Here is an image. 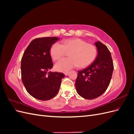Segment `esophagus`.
Returning <instances> with one entry per match:
<instances>
[{
    "label": "esophagus",
    "instance_id": "obj_1",
    "mask_svg": "<svg viewBox=\"0 0 134 134\" xmlns=\"http://www.w3.org/2000/svg\"><path fill=\"white\" fill-rule=\"evenodd\" d=\"M68 74H69V72H64V74L66 76V75H68Z\"/></svg>",
    "mask_w": 134,
    "mask_h": 134
}]
</instances>
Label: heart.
Returning a JSON list of instances; mask_svg holds the SVG:
<instances>
[{
    "mask_svg": "<svg viewBox=\"0 0 134 134\" xmlns=\"http://www.w3.org/2000/svg\"><path fill=\"white\" fill-rule=\"evenodd\" d=\"M69 51L70 58L61 59L55 65L57 71L66 72L77 66L86 68L94 62L97 56L94 45L78 38L64 40L62 44L54 43L50 47V54L52 59L58 60Z\"/></svg>",
    "mask_w": 134,
    "mask_h": 134,
    "instance_id": "1",
    "label": "heart"
}]
</instances>
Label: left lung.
<instances>
[{"instance_id": "left-lung-1", "label": "left lung", "mask_w": 134, "mask_h": 134, "mask_svg": "<svg viewBox=\"0 0 134 134\" xmlns=\"http://www.w3.org/2000/svg\"><path fill=\"white\" fill-rule=\"evenodd\" d=\"M98 55L94 62L78 71L75 81L77 93L83 98L93 99L102 95L110 83L113 64L110 51L102 42H95Z\"/></svg>"}]
</instances>
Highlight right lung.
Returning <instances> with one entry per match:
<instances>
[{"instance_id":"1","label":"right lung","mask_w":134,"mask_h":134,"mask_svg":"<svg viewBox=\"0 0 134 134\" xmlns=\"http://www.w3.org/2000/svg\"><path fill=\"white\" fill-rule=\"evenodd\" d=\"M59 38L47 37L35 38L25 51L21 60L22 81L26 90L34 98L47 100L58 94L62 72L48 71L53 66L50 47Z\"/></svg>"}]
</instances>
